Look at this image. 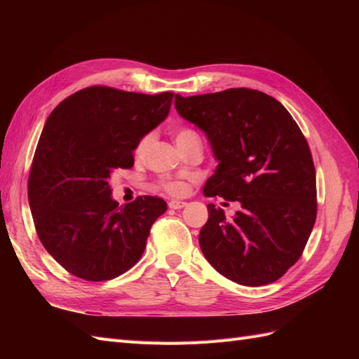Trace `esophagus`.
Returning <instances> with one entry per match:
<instances>
[{"label": "esophagus", "mask_w": 359, "mask_h": 359, "mask_svg": "<svg viewBox=\"0 0 359 359\" xmlns=\"http://www.w3.org/2000/svg\"><path fill=\"white\" fill-rule=\"evenodd\" d=\"M187 203L186 202H182V201H170L169 202V208H172V210H181V208H184V206H186Z\"/></svg>", "instance_id": "1"}]
</instances>
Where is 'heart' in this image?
I'll list each match as a JSON object with an SVG mask.
<instances>
[{
  "label": "heart",
  "instance_id": "1",
  "mask_svg": "<svg viewBox=\"0 0 359 359\" xmlns=\"http://www.w3.org/2000/svg\"><path fill=\"white\" fill-rule=\"evenodd\" d=\"M151 139H153V136H151V135H145L144 137H140V140L135 148V157L136 158H142L147 154L148 147L151 144ZM175 142H177L178 148L182 149V148L189 147L193 142H199V136L190 128H180V130H177V133H175ZM166 189H168V191H170L173 194H184L187 191V187L181 182H170V184H168Z\"/></svg>",
  "mask_w": 359,
  "mask_h": 359
}]
</instances>
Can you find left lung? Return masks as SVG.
I'll return each mask as SVG.
<instances>
[{"label":"left lung","instance_id":"8db88e82","mask_svg":"<svg viewBox=\"0 0 359 359\" xmlns=\"http://www.w3.org/2000/svg\"><path fill=\"white\" fill-rule=\"evenodd\" d=\"M175 109L202 130L219 161L203 196L241 203L232 219L208 205L199 233L203 256L238 285L273 283L299 259L316 222L306 137L283 104L256 90L177 94Z\"/></svg>","mask_w":359,"mask_h":359}]
</instances>
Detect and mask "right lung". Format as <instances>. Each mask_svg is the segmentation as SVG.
Wrapping results in <instances>:
<instances>
[{"label":"right lung","instance_id":"right-lung-1","mask_svg":"<svg viewBox=\"0 0 359 359\" xmlns=\"http://www.w3.org/2000/svg\"><path fill=\"white\" fill-rule=\"evenodd\" d=\"M172 97L90 86L46 119L28 180L29 208L43 247L73 276L111 280L142 256L168 205L139 196L119 206L109 181L133 166L137 142L168 118Z\"/></svg>","mask_w":359,"mask_h":359}]
</instances>
